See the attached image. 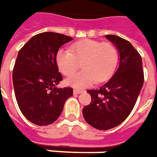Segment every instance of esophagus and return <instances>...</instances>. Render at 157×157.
<instances>
[{"label":"esophagus","instance_id":"1","mask_svg":"<svg viewBox=\"0 0 157 157\" xmlns=\"http://www.w3.org/2000/svg\"><path fill=\"white\" fill-rule=\"evenodd\" d=\"M82 92H83L82 90H79V89H75V90H74V94H80V93H82Z\"/></svg>","mask_w":157,"mask_h":157}]
</instances>
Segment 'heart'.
Masks as SVG:
<instances>
[{
	"instance_id": "1",
	"label": "heart",
	"mask_w": 157,
	"mask_h": 157,
	"mask_svg": "<svg viewBox=\"0 0 157 157\" xmlns=\"http://www.w3.org/2000/svg\"><path fill=\"white\" fill-rule=\"evenodd\" d=\"M118 60V52L110 43H102L93 39L75 42L70 50L59 49L56 53V64L65 75L74 74L82 65L83 70L66 80L67 85L84 88L96 81L105 82L114 71Z\"/></svg>"
}]
</instances>
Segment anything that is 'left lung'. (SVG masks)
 <instances>
[{
    "label": "left lung",
    "mask_w": 157,
    "mask_h": 157,
    "mask_svg": "<svg viewBox=\"0 0 157 157\" xmlns=\"http://www.w3.org/2000/svg\"><path fill=\"white\" fill-rule=\"evenodd\" d=\"M105 38L119 51V67L106 83L87 91L91 102L82 109L86 122L98 130L119 126L129 116L144 82L141 57L131 43L115 35Z\"/></svg>",
    "instance_id": "8db88e82"
}]
</instances>
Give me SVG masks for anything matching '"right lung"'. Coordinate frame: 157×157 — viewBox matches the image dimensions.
<instances>
[{
  "instance_id": "obj_1",
  "label": "right lung",
  "mask_w": 157,
  "mask_h": 157,
  "mask_svg": "<svg viewBox=\"0 0 157 157\" xmlns=\"http://www.w3.org/2000/svg\"><path fill=\"white\" fill-rule=\"evenodd\" d=\"M71 40L63 34L42 32L18 52L13 69L15 95L20 111L35 125L46 126L57 120L66 100L73 96L72 88L56 87L62 80L56 53Z\"/></svg>"
}]
</instances>
